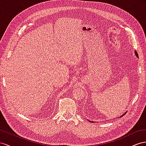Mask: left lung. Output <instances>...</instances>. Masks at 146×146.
<instances>
[{
	"instance_id": "obj_1",
	"label": "left lung",
	"mask_w": 146,
	"mask_h": 146,
	"mask_svg": "<svg viewBox=\"0 0 146 146\" xmlns=\"http://www.w3.org/2000/svg\"><path fill=\"white\" fill-rule=\"evenodd\" d=\"M135 54H136V56H137V57H138V52H137L136 51H135ZM89 122H92V121H89Z\"/></svg>"
}]
</instances>
